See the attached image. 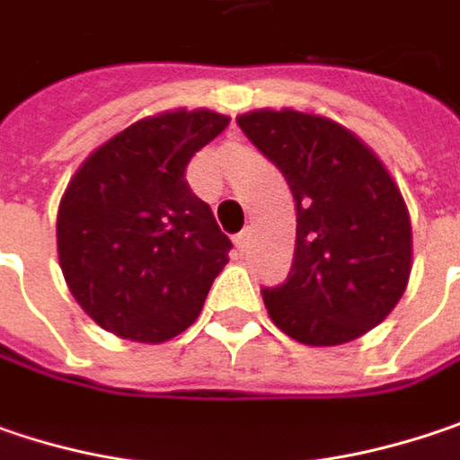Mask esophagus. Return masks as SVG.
Here are the masks:
<instances>
[{
    "label": "esophagus",
    "instance_id": "obj_1",
    "mask_svg": "<svg viewBox=\"0 0 460 460\" xmlns=\"http://www.w3.org/2000/svg\"><path fill=\"white\" fill-rule=\"evenodd\" d=\"M248 241H251V230H243V233H238V235H235V248H238V251L243 253V251H246V246H248Z\"/></svg>",
    "mask_w": 460,
    "mask_h": 460
}]
</instances>
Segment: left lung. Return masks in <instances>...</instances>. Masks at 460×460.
I'll return each mask as SVG.
<instances>
[{"instance_id": "8db88e82", "label": "left lung", "mask_w": 460, "mask_h": 460, "mask_svg": "<svg viewBox=\"0 0 460 460\" xmlns=\"http://www.w3.org/2000/svg\"><path fill=\"white\" fill-rule=\"evenodd\" d=\"M241 130L290 185L296 253L264 306L304 345H343L395 309L411 275V219L395 181L348 128L296 110H253Z\"/></svg>"}]
</instances>
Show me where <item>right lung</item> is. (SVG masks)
I'll list each match as a JSON object with an SVG mask.
<instances>
[{"label":"right lung","mask_w":460,"mask_h":460,"mask_svg":"<svg viewBox=\"0 0 460 460\" xmlns=\"http://www.w3.org/2000/svg\"><path fill=\"white\" fill-rule=\"evenodd\" d=\"M212 110L144 117L96 148L57 212L65 282L99 327L164 343L204 309L230 238L185 181L190 156L227 128Z\"/></svg>","instance_id":"obj_1"}]
</instances>
